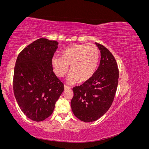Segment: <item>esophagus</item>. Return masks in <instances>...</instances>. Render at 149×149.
Returning <instances> with one entry per match:
<instances>
[{
    "label": "esophagus",
    "mask_w": 149,
    "mask_h": 149,
    "mask_svg": "<svg viewBox=\"0 0 149 149\" xmlns=\"http://www.w3.org/2000/svg\"><path fill=\"white\" fill-rule=\"evenodd\" d=\"M64 89H65V90H68V89H70L71 88L69 87V86H66V85H65L64 86Z\"/></svg>",
    "instance_id": "34e87169"
}]
</instances>
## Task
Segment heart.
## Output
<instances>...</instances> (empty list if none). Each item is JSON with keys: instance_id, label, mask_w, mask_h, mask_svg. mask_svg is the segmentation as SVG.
Here are the masks:
<instances>
[{"instance_id": "b5f03b06", "label": "heart", "mask_w": 149, "mask_h": 149, "mask_svg": "<svg viewBox=\"0 0 149 149\" xmlns=\"http://www.w3.org/2000/svg\"><path fill=\"white\" fill-rule=\"evenodd\" d=\"M100 52L94 45L76 44L65 49L63 56L54 55L52 58L53 71L58 77H63L70 65L71 72L67 82L74 84L86 82L94 74L97 69Z\"/></svg>"}]
</instances>
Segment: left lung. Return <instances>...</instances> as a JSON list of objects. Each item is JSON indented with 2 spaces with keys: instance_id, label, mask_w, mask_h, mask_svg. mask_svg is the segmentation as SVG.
<instances>
[{
  "instance_id": "8db88e82",
  "label": "left lung",
  "mask_w": 149,
  "mask_h": 149,
  "mask_svg": "<svg viewBox=\"0 0 149 149\" xmlns=\"http://www.w3.org/2000/svg\"><path fill=\"white\" fill-rule=\"evenodd\" d=\"M95 44L100 50V65L91 79L73 88L71 101L74 115L84 123L97 120L109 110L118 84L119 70L114 57L105 47Z\"/></svg>"
}]
</instances>
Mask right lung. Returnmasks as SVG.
Returning <instances> with one entry per match:
<instances>
[{
	"mask_svg": "<svg viewBox=\"0 0 149 149\" xmlns=\"http://www.w3.org/2000/svg\"><path fill=\"white\" fill-rule=\"evenodd\" d=\"M58 42L42 38L25 48L17 57L13 92L20 109L33 121L50 116L64 91V84L53 71L52 58Z\"/></svg>",
	"mask_w": 149,
	"mask_h": 149,
	"instance_id": "right-lung-1",
	"label": "right lung"
}]
</instances>
